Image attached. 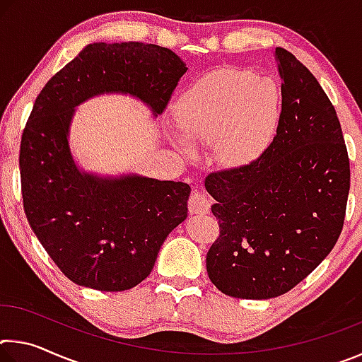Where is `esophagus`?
Wrapping results in <instances>:
<instances>
[{
    "instance_id": "esophagus-1",
    "label": "esophagus",
    "mask_w": 362,
    "mask_h": 362,
    "mask_svg": "<svg viewBox=\"0 0 362 362\" xmlns=\"http://www.w3.org/2000/svg\"><path fill=\"white\" fill-rule=\"evenodd\" d=\"M188 209L192 214H207L211 209V199L204 192H196L192 193L188 199Z\"/></svg>"
}]
</instances>
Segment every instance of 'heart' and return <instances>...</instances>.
Masks as SVG:
<instances>
[{
  "label": "heart",
  "mask_w": 362,
  "mask_h": 362,
  "mask_svg": "<svg viewBox=\"0 0 362 362\" xmlns=\"http://www.w3.org/2000/svg\"><path fill=\"white\" fill-rule=\"evenodd\" d=\"M283 94L272 78L223 69L196 79L173 105L177 131L193 145H211L218 166L238 169L259 158L276 136ZM185 156L193 150L175 140Z\"/></svg>",
  "instance_id": "1"
}]
</instances>
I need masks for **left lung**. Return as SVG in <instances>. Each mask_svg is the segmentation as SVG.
Listing matches in <instances>:
<instances>
[{"mask_svg":"<svg viewBox=\"0 0 362 362\" xmlns=\"http://www.w3.org/2000/svg\"><path fill=\"white\" fill-rule=\"evenodd\" d=\"M283 112L273 142L247 166L214 173L204 185L220 236L207 274L230 297L289 292L339 240L350 192V159L335 108L317 79L276 47Z\"/></svg>","mask_w":362,"mask_h":362,"instance_id":"8db88e82","label":"left lung"}]
</instances>
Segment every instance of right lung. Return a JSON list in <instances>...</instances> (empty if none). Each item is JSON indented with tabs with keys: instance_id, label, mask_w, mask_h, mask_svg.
<instances>
[{
	"instance_id": "right-lung-1",
	"label": "right lung",
	"mask_w": 362,
	"mask_h": 362,
	"mask_svg": "<svg viewBox=\"0 0 362 362\" xmlns=\"http://www.w3.org/2000/svg\"><path fill=\"white\" fill-rule=\"evenodd\" d=\"M187 65L168 47L93 42L36 97L21 142L23 207L66 278L97 291H127L148 276L159 249L188 214V183L79 169L70 150L76 107L102 94L163 113Z\"/></svg>"
}]
</instances>
